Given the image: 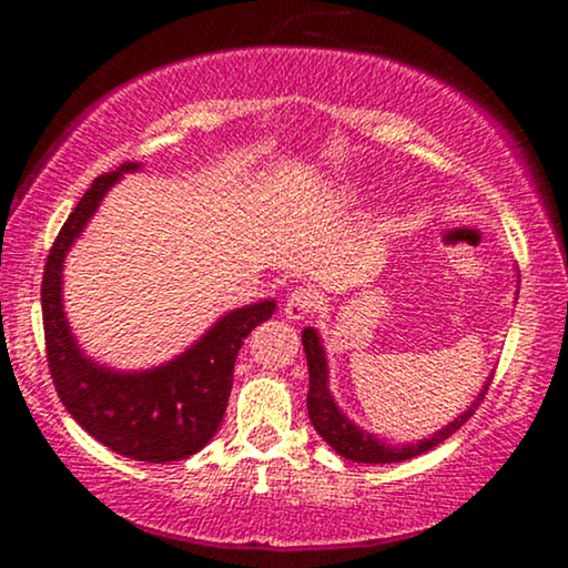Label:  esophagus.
I'll use <instances>...</instances> for the list:
<instances>
[{
  "instance_id": "esophagus-1",
  "label": "esophagus",
  "mask_w": 568,
  "mask_h": 568,
  "mask_svg": "<svg viewBox=\"0 0 568 568\" xmlns=\"http://www.w3.org/2000/svg\"><path fill=\"white\" fill-rule=\"evenodd\" d=\"M315 298L317 296L310 288L291 291V296L285 298V306H283L285 317H288V321H304V317L312 312V306H315Z\"/></svg>"
}]
</instances>
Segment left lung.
<instances>
[{"instance_id": "left-lung-1", "label": "left lung", "mask_w": 568, "mask_h": 568, "mask_svg": "<svg viewBox=\"0 0 568 568\" xmlns=\"http://www.w3.org/2000/svg\"><path fill=\"white\" fill-rule=\"evenodd\" d=\"M302 344L306 352V366H310V395H306V410H310L312 427L317 429V435H321V438L328 443L338 456H344V459H352V462H366V465H393V462L414 459V456L425 454L429 448L438 446V443L452 438L456 429L465 425V422L475 414V408H478L480 400H484L488 384H491V376H488L470 406L462 410L454 422H448L446 427H440L438 433H433L429 438H422L416 443H400V446H397V443H387L376 438V435L368 433V429L357 427L355 422H352L349 416L336 406L334 395H331V387H328V357H325L323 338L315 328H312V325L302 331Z\"/></svg>"}]
</instances>
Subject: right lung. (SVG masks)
Wrapping results in <instances>:
<instances>
[{
	"mask_svg": "<svg viewBox=\"0 0 568 568\" xmlns=\"http://www.w3.org/2000/svg\"><path fill=\"white\" fill-rule=\"evenodd\" d=\"M135 171H141L139 162H125L98 175L58 232L42 277L44 344L58 397L77 425L128 459L165 465L197 454L216 435L230 403L237 352L258 323L275 315V298L226 312L162 366L120 371L84 355L63 312V262L109 189Z\"/></svg>",
	"mask_w": 568,
	"mask_h": 568,
	"instance_id": "add662e5",
	"label": "right lung"
}]
</instances>
